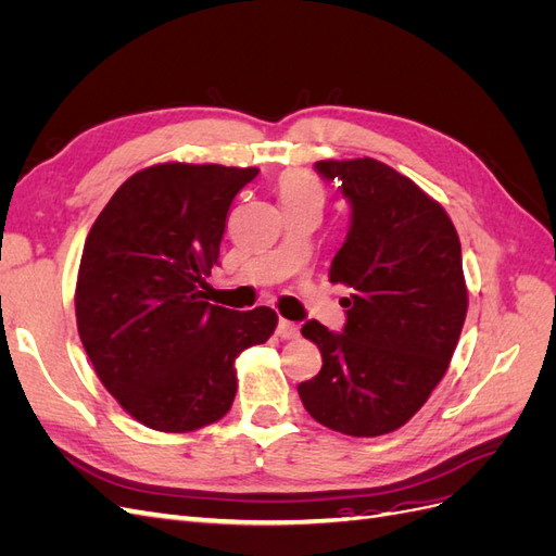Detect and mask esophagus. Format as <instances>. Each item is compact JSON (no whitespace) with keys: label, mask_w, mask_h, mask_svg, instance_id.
I'll use <instances>...</instances> for the list:
<instances>
[{"label":"esophagus","mask_w":556,"mask_h":556,"mask_svg":"<svg viewBox=\"0 0 556 556\" xmlns=\"http://www.w3.org/2000/svg\"><path fill=\"white\" fill-rule=\"evenodd\" d=\"M276 333L280 336L282 341H292L299 336V327L294 323H290V319H280L278 327H276Z\"/></svg>","instance_id":"1"}]
</instances>
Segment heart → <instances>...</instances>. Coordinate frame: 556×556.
<instances>
[{
  "instance_id": "heart-1",
  "label": "heart",
  "mask_w": 556,
  "mask_h": 556,
  "mask_svg": "<svg viewBox=\"0 0 556 556\" xmlns=\"http://www.w3.org/2000/svg\"><path fill=\"white\" fill-rule=\"evenodd\" d=\"M278 194L280 201H296V199H308L317 197L323 199V185L308 172H288L282 174L278 180Z\"/></svg>"
}]
</instances>
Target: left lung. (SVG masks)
I'll return each instance as SVG.
<instances>
[{
  "label": "left lung",
  "mask_w": 556,
  "mask_h": 556,
  "mask_svg": "<svg viewBox=\"0 0 556 556\" xmlns=\"http://www.w3.org/2000/svg\"><path fill=\"white\" fill-rule=\"evenodd\" d=\"M350 201V229L329 268L345 327L311 319L301 333L323 368L296 390L313 419L374 439L396 431L445 376L466 319L462 243L439 201L371 157L315 162Z\"/></svg>",
  "instance_id": "8db88e82"
}]
</instances>
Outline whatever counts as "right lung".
<instances>
[{"label": "right lung", "mask_w": 556, "mask_h": 556, "mask_svg": "<svg viewBox=\"0 0 556 556\" xmlns=\"http://www.w3.org/2000/svg\"><path fill=\"white\" fill-rule=\"evenodd\" d=\"M255 166L164 162L127 178L94 220L76 280L78 336L115 401L141 425L185 433L237 396L233 359L278 315L206 301L227 213Z\"/></svg>", "instance_id": "obj_1"}]
</instances>
